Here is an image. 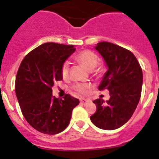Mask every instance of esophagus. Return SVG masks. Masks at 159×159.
Wrapping results in <instances>:
<instances>
[{"label":"esophagus","instance_id":"esophagus-1","mask_svg":"<svg viewBox=\"0 0 159 159\" xmlns=\"http://www.w3.org/2000/svg\"><path fill=\"white\" fill-rule=\"evenodd\" d=\"M80 101H81V103H83V104H87V103H89L90 100L84 99V98H81V99L80 100Z\"/></svg>","mask_w":159,"mask_h":159}]
</instances>
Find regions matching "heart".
<instances>
[{
	"mask_svg": "<svg viewBox=\"0 0 159 159\" xmlns=\"http://www.w3.org/2000/svg\"><path fill=\"white\" fill-rule=\"evenodd\" d=\"M75 59L78 61L81 62L88 68V70L92 71H97L96 67L99 63V58L98 56L93 52L91 50H83L80 52L75 56ZM68 71H69V62L68 61H65L61 66V75L63 77H66L68 75ZM75 88L81 93H86L88 91V89L89 88V85L85 84H76L75 86Z\"/></svg>",
	"mask_w": 159,
	"mask_h": 159,
	"instance_id": "1",
	"label": "heart"
}]
</instances>
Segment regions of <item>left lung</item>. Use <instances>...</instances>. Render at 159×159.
I'll list each match as a JSON object with an SVG mask.
<instances>
[{"instance_id": "obj_1", "label": "left lung", "mask_w": 159, "mask_h": 159, "mask_svg": "<svg viewBox=\"0 0 159 159\" xmlns=\"http://www.w3.org/2000/svg\"><path fill=\"white\" fill-rule=\"evenodd\" d=\"M94 49L104 59L108 68L98 89H107L110 98L106 102L101 98L93 101L97 111L90 118L97 127L116 129L131 118L139 102L143 71L134 55L121 46L101 42Z\"/></svg>"}]
</instances>
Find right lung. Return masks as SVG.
Returning <instances> with one entry per match:
<instances>
[{"instance_id":"1","label":"right lung","mask_w":159,"mask_h":159,"mask_svg":"<svg viewBox=\"0 0 159 159\" xmlns=\"http://www.w3.org/2000/svg\"><path fill=\"white\" fill-rule=\"evenodd\" d=\"M75 51L73 45L46 43L32 50L18 69L15 92L23 116L35 129L45 134L61 133L69 124L79 100L66 94L52 96L56 81L62 79L61 66Z\"/></svg>"}]
</instances>
